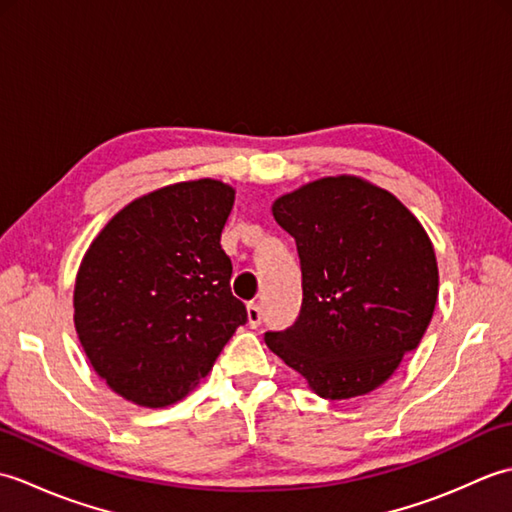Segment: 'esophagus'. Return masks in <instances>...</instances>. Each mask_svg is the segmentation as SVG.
I'll use <instances>...</instances> for the list:
<instances>
[{
  "mask_svg": "<svg viewBox=\"0 0 512 512\" xmlns=\"http://www.w3.org/2000/svg\"><path fill=\"white\" fill-rule=\"evenodd\" d=\"M246 317H248L250 328H257V325L262 323V310H259L257 303H248V306H246Z\"/></svg>",
  "mask_w": 512,
  "mask_h": 512,
  "instance_id": "esophagus-1",
  "label": "esophagus"
}]
</instances>
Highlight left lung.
<instances>
[{"label":"left lung","instance_id":"8db88e82","mask_svg":"<svg viewBox=\"0 0 512 512\" xmlns=\"http://www.w3.org/2000/svg\"><path fill=\"white\" fill-rule=\"evenodd\" d=\"M275 222L295 237L303 303L266 345L330 400L365 396L416 350L438 301L436 250L394 193L328 176L281 195Z\"/></svg>","mask_w":512,"mask_h":512}]
</instances>
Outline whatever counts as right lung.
<instances>
[{
    "label": "right lung",
    "instance_id": "1",
    "mask_svg": "<svg viewBox=\"0 0 512 512\" xmlns=\"http://www.w3.org/2000/svg\"><path fill=\"white\" fill-rule=\"evenodd\" d=\"M235 189L187 180L123 206L74 281V328L94 372L138 407L176 405L246 323L222 228Z\"/></svg>",
    "mask_w": 512,
    "mask_h": 512
}]
</instances>
